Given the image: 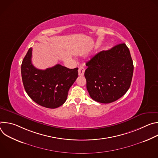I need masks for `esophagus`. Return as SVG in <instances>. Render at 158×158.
<instances>
[{
  "instance_id": "esophagus-1",
  "label": "esophagus",
  "mask_w": 158,
  "mask_h": 158,
  "mask_svg": "<svg viewBox=\"0 0 158 158\" xmlns=\"http://www.w3.org/2000/svg\"><path fill=\"white\" fill-rule=\"evenodd\" d=\"M84 72H85V69L83 67H80L78 70V73L79 76H84Z\"/></svg>"
}]
</instances>
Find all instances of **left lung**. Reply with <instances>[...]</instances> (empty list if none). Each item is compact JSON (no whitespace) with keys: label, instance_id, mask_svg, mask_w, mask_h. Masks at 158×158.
Segmentation results:
<instances>
[{"label":"left lung","instance_id":"1","mask_svg":"<svg viewBox=\"0 0 158 158\" xmlns=\"http://www.w3.org/2000/svg\"><path fill=\"white\" fill-rule=\"evenodd\" d=\"M84 76L91 98L101 103H110L121 98L129 89L134 65L124 43L102 51L86 62Z\"/></svg>","mask_w":158,"mask_h":158}]
</instances>
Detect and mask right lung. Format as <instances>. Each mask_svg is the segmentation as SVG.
I'll use <instances>...</instances> for the list:
<instances>
[{
  "label": "right lung",
  "mask_w": 158,
  "mask_h": 158,
  "mask_svg": "<svg viewBox=\"0 0 158 158\" xmlns=\"http://www.w3.org/2000/svg\"><path fill=\"white\" fill-rule=\"evenodd\" d=\"M32 51L30 48L21 65L24 89L37 104L57 108L65 102L70 87L78 77V68L69 69L57 64L45 70L38 69L32 63Z\"/></svg>",
  "instance_id": "right-lung-1"
}]
</instances>
